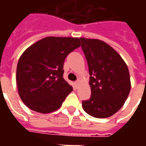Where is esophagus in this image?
<instances>
[{"mask_svg":"<svg viewBox=\"0 0 146 146\" xmlns=\"http://www.w3.org/2000/svg\"><path fill=\"white\" fill-rule=\"evenodd\" d=\"M74 84H75V86H76V87H77V86H78V84H79V80H77L76 81H75V83H74Z\"/></svg>","mask_w":146,"mask_h":146,"instance_id":"esophagus-1","label":"esophagus"}]
</instances>
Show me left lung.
<instances>
[{
    "mask_svg": "<svg viewBox=\"0 0 146 146\" xmlns=\"http://www.w3.org/2000/svg\"><path fill=\"white\" fill-rule=\"evenodd\" d=\"M88 62L92 95L82 101L84 110L96 118L113 116L122 107L131 91L128 68L117 52L96 39L80 38Z\"/></svg>",
    "mask_w": 146,
    "mask_h": 146,
    "instance_id": "8db88e82",
    "label": "left lung"
}]
</instances>
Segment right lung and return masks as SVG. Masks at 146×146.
<instances>
[{
    "instance_id": "right-lung-1",
    "label": "right lung",
    "mask_w": 146,
    "mask_h": 146,
    "mask_svg": "<svg viewBox=\"0 0 146 146\" xmlns=\"http://www.w3.org/2000/svg\"><path fill=\"white\" fill-rule=\"evenodd\" d=\"M80 46V39L49 36L21 55L16 70L18 91L30 110L40 113L58 110L73 91L63 78L64 61Z\"/></svg>"
}]
</instances>
